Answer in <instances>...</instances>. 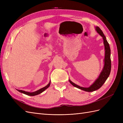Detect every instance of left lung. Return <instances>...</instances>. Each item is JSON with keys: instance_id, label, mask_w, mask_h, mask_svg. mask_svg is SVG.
I'll list each match as a JSON object with an SVG mask.
<instances>
[{"instance_id": "1", "label": "left lung", "mask_w": 123, "mask_h": 123, "mask_svg": "<svg viewBox=\"0 0 123 123\" xmlns=\"http://www.w3.org/2000/svg\"><path fill=\"white\" fill-rule=\"evenodd\" d=\"M95 29L96 31L98 32V34L102 37L104 47H105V57H104V65L102 71L100 72L98 77L97 78V79H96L94 81V83L89 87H80V86L72 82L71 80H69L70 83L73 86L86 92L94 91L101 87L104 84V83L105 82L107 79H108V77H109L111 69V62L110 58L111 51L109 44L107 42L105 36L104 35L103 32H102L101 30H100V29L98 27H95Z\"/></svg>"}]
</instances>
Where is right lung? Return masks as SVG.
I'll return each mask as SVG.
<instances>
[{"instance_id": "add662e5", "label": "right lung", "mask_w": 123, "mask_h": 123, "mask_svg": "<svg viewBox=\"0 0 123 123\" xmlns=\"http://www.w3.org/2000/svg\"><path fill=\"white\" fill-rule=\"evenodd\" d=\"M50 84H51V81H50L49 83L48 84L47 86H46L45 87H43L42 88L39 89V90H37V91H34V92H28V91H25L24 90H18V89H16V90L18 91H19V92L22 93H24V94H26V95H27L35 96V95H37L40 94L41 93H42L44 90H46V89L50 86Z\"/></svg>"}]
</instances>
